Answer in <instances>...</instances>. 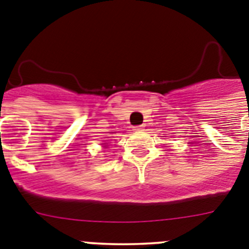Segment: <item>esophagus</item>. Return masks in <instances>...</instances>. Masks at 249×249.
Here are the masks:
<instances>
[{
  "mask_svg": "<svg viewBox=\"0 0 249 249\" xmlns=\"http://www.w3.org/2000/svg\"><path fill=\"white\" fill-rule=\"evenodd\" d=\"M144 127V125H138V126H134V130H135V131H142Z\"/></svg>",
  "mask_w": 249,
  "mask_h": 249,
  "instance_id": "esophagus-1",
  "label": "esophagus"
}]
</instances>
